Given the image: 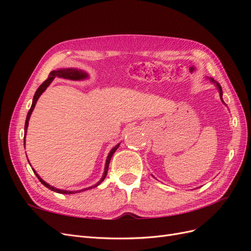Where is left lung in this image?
<instances>
[{
  "instance_id": "obj_1",
  "label": "left lung",
  "mask_w": 251,
  "mask_h": 251,
  "mask_svg": "<svg viewBox=\"0 0 251 251\" xmlns=\"http://www.w3.org/2000/svg\"><path fill=\"white\" fill-rule=\"evenodd\" d=\"M209 79H210V81L211 82H214V83H216V86H217V88L219 89V92H220V97H221V100H222V101H223V98H222V88H221V86H220V83L218 82V81H216L214 78H211V77H209ZM224 102V101H223Z\"/></svg>"
}]
</instances>
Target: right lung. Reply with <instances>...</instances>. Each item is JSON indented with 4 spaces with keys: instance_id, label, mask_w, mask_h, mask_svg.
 Instances as JSON below:
<instances>
[{
    "instance_id": "add662e5",
    "label": "right lung",
    "mask_w": 251,
    "mask_h": 251,
    "mask_svg": "<svg viewBox=\"0 0 251 251\" xmlns=\"http://www.w3.org/2000/svg\"><path fill=\"white\" fill-rule=\"evenodd\" d=\"M55 77H62V78H65V79H71V80H81V79H85V78H87V77H88V74H87L86 72H83L82 70L75 69V68H67V69H58V70H56V71H51V72H50L48 78H47L46 80H45V81L42 83V85L39 87V89L36 90V92H35V94H34V96H33V101H32V104H31V108H30V110H29V112H28V114H27L26 121H25V137H26V133H27V127H28V124H29V119H30V116H31L32 111H33V109H34V107H35V104H36L37 100H39L40 96L42 95V93L44 92L45 90L47 89V87L50 85V83L52 82V80L54 79ZM25 137H24V138H25ZM119 144H120V143H118L116 147H114V148L111 150L110 153H109V155H108V157H107V161H105L104 172H103V175H102L101 179H100V181H98L95 185H93V186H90V187H88V188L80 189V191H78V192L88 191V189H90V188L96 187L97 185H100V184L101 183V182L104 180L105 176H107V174H108L109 164H110V161H111V158H112L113 154L115 153V151H116V150L119 148ZM29 164H30V163H29ZM32 170H33V169H32ZM33 172H34V174L36 175V177L39 178V180L42 182V184L46 186L47 188L51 189V191H53V192L58 193V194H66V195H68V194H75V193H77V192H73V191H64V189H58V188L53 187V186H51L50 184L46 183V182H45V181H44V180L39 176V175L36 174V172H35L34 170H33Z\"/></svg>"
}]
</instances>
